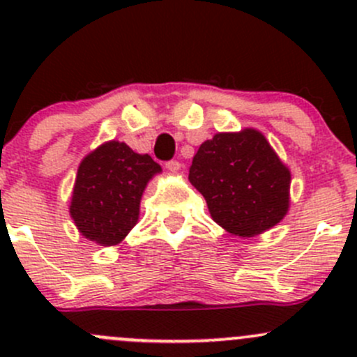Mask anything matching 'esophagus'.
<instances>
[{
    "instance_id": "obj_1",
    "label": "esophagus",
    "mask_w": 357,
    "mask_h": 357,
    "mask_svg": "<svg viewBox=\"0 0 357 357\" xmlns=\"http://www.w3.org/2000/svg\"><path fill=\"white\" fill-rule=\"evenodd\" d=\"M165 167H167L169 172L176 174V172H179V169H181V162H179V160H169L167 164H165Z\"/></svg>"
}]
</instances>
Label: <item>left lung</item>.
Wrapping results in <instances>:
<instances>
[{"mask_svg":"<svg viewBox=\"0 0 357 357\" xmlns=\"http://www.w3.org/2000/svg\"><path fill=\"white\" fill-rule=\"evenodd\" d=\"M188 178L212 219L236 236L259 235L289 211L290 171L255 129L202 143Z\"/></svg>","mask_w":357,"mask_h":357,"instance_id":"8db88e82","label":"left lung"}]
</instances>
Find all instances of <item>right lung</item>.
<instances>
[{"mask_svg": "<svg viewBox=\"0 0 357 357\" xmlns=\"http://www.w3.org/2000/svg\"><path fill=\"white\" fill-rule=\"evenodd\" d=\"M160 165L132 152L126 143L109 142L81 162L75 176L70 215L91 242L115 245L138 222L139 200Z\"/></svg>", "mask_w": 357, "mask_h": 357, "instance_id": "1", "label": "right lung"}]
</instances>
